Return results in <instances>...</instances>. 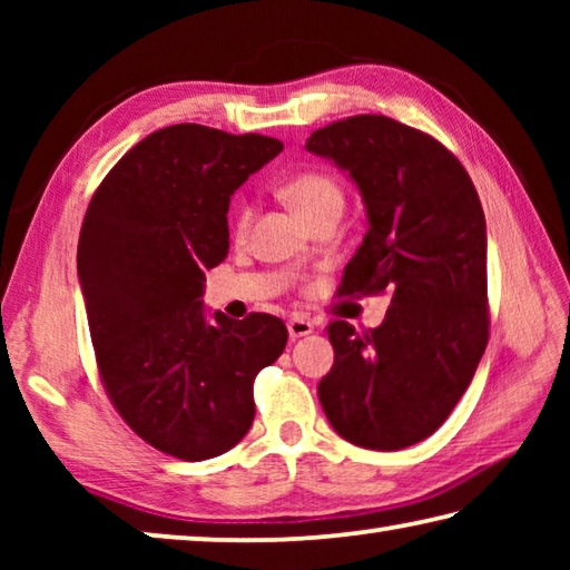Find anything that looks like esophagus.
Listing matches in <instances>:
<instances>
[{"mask_svg":"<svg viewBox=\"0 0 570 570\" xmlns=\"http://www.w3.org/2000/svg\"><path fill=\"white\" fill-rule=\"evenodd\" d=\"M286 330H288V336H292V340H298V336H306V334H312L314 332V324L306 320V316H292V320L286 322Z\"/></svg>","mask_w":570,"mask_h":570,"instance_id":"1","label":"esophagus"}]
</instances>
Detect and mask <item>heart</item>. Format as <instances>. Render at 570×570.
I'll return each mask as SVG.
<instances>
[{
	"mask_svg": "<svg viewBox=\"0 0 570 570\" xmlns=\"http://www.w3.org/2000/svg\"><path fill=\"white\" fill-rule=\"evenodd\" d=\"M284 196L298 214H302L308 224L326 214H342L344 208V193L330 173L324 170H306L298 176L288 178L284 183ZM250 226V208L244 206L238 210L236 230L240 236L246 234Z\"/></svg>",
	"mask_w": 570,
	"mask_h": 570,
	"instance_id": "b5f03b06",
	"label": "heart"
}]
</instances>
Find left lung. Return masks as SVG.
<instances>
[{"label": "left lung", "instance_id": "obj_1", "mask_svg": "<svg viewBox=\"0 0 570 570\" xmlns=\"http://www.w3.org/2000/svg\"><path fill=\"white\" fill-rule=\"evenodd\" d=\"M356 186L366 234L342 294H387L380 326L330 324L334 366L320 402L336 435L366 450L430 438L470 387L488 344V230L465 168L435 138L356 115L306 138Z\"/></svg>", "mask_w": 570, "mask_h": 570}]
</instances>
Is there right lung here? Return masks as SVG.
Returning a JSON list of instances; mask_svg holds the SVG:
<instances>
[{
    "label": "right lung",
    "instance_id": "1",
    "mask_svg": "<svg viewBox=\"0 0 570 570\" xmlns=\"http://www.w3.org/2000/svg\"><path fill=\"white\" fill-rule=\"evenodd\" d=\"M284 146L180 122L125 153L90 200L77 278L98 366L122 420L160 452L224 455L256 414L254 380L286 346L268 314L204 306L228 256L230 196Z\"/></svg>",
    "mask_w": 570,
    "mask_h": 570
}]
</instances>
